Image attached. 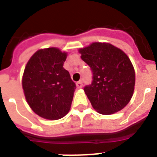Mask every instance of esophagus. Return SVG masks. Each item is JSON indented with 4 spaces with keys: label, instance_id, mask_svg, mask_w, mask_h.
I'll list each match as a JSON object with an SVG mask.
<instances>
[{
    "label": "esophagus",
    "instance_id": "34e87169",
    "mask_svg": "<svg viewBox=\"0 0 157 157\" xmlns=\"http://www.w3.org/2000/svg\"><path fill=\"white\" fill-rule=\"evenodd\" d=\"M83 86L82 85V82L81 81H78V82L76 83V87H77V89H81Z\"/></svg>",
    "mask_w": 157,
    "mask_h": 157
}]
</instances>
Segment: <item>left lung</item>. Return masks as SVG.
<instances>
[{"instance_id": "left-lung-1", "label": "left lung", "mask_w": 157, "mask_h": 157, "mask_svg": "<svg viewBox=\"0 0 157 157\" xmlns=\"http://www.w3.org/2000/svg\"><path fill=\"white\" fill-rule=\"evenodd\" d=\"M79 52L93 72L92 84L84 88L93 108L101 114L123 109L132 99L136 83L129 57L108 43H93Z\"/></svg>"}]
</instances>
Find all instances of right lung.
Returning a JSON list of instances; mask_svg holds the SVG:
<instances>
[{
    "mask_svg": "<svg viewBox=\"0 0 157 157\" xmlns=\"http://www.w3.org/2000/svg\"><path fill=\"white\" fill-rule=\"evenodd\" d=\"M67 52L57 48L37 51L25 65L22 89L33 111L49 120H57L68 113L76 85L63 68Z\"/></svg>",
    "mask_w": 157,
    "mask_h": 157,
    "instance_id": "right-lung-1",
    "label": "right lung"
}]
</instances>
